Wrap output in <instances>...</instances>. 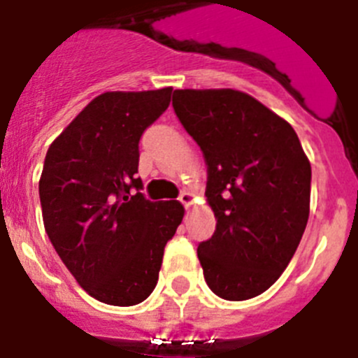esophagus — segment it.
I'll use <instances>...</instances> for the list:
<instances>
[{
	"label": "esophagus",
	"instance_id": "1",
	"mask_svg": "<svg viewBox=\"0 0 358 358\" xmlns=\"http://www.w3.org/2000/svg\"><path fill=\"white\" fill-rule=\"evenodd\" d=\"M178 200L182 201V203L185 205V207H189V205L192 203V194H191V192H187V191H183L182 194H180Z\"/></svg>",
	"mask_w": 358,
	"mask_h": 358
}]
</instances>
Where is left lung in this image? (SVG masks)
Wrapping results in <instances>:
<instances>
[{"label": "left lung", "instance_id": "obj_1", "mask_svg": "<svg viewBox=\"0 0 358 358\" xmlns=\"http://www.w3.org/2000/svg\"><path fill=\"white\" fill-rule=\"evenodd\" d=\"M173 108L207 166L216 231L198 245L205 281L222 299H252L299 247L310 214L308 158L294 127L243 92L175 90Z\"/></svg>", "mask_w": 358, "mask_h": 358}]
</instances>
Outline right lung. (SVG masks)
<instances>
[{"label": "right lung", "mask_w": 358, "mask_h": 358, "mask_svg": "<svg viewBox=\"0 0 358 358\" xmlns=\"http://www.w3.org/2000/svg\"><path fill=\"white\" fill-rule=\"evenodd\" d=\"M171 92L102 93L45 157V231L71 275L101 303L133 306L148 299L164 248L182 223V205L149 201L136 176L138 142L167 110Z\"/></svg>", "instance_id": "add662e5"}]
</instances>
